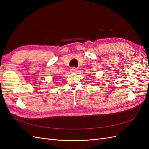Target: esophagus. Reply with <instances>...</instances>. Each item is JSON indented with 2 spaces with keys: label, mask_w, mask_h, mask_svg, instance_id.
I'll list each match as a JSON object with an SVG mask.
<instances>
[{
  "label": "esophagus",
  "mask_w": 149,
  "mask_h": 149,
  "mask_svg": "<svg viewBox=\"0 0 149 149\" xmlns=\"http://www.w3.org/2000/svg\"><path fill=\"white\" fill-rule=\"evenodd\" d=\"M77 70H78V68H76V67H72L70 69V71H71V73H76V72L77 71Z\"/></svg>",
  "instance_id": "esophagus-1"
}]
</instances>
